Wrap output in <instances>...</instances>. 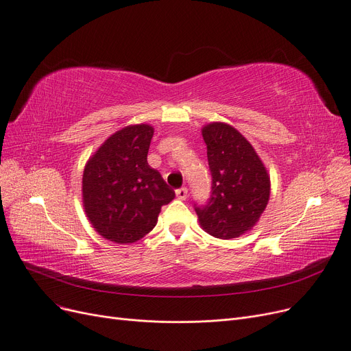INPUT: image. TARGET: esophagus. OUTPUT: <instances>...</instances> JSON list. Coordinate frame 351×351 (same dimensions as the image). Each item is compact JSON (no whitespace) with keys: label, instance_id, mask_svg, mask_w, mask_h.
Here are the masks:
<instances>
[{"label":"esophagus","instance_id":"obj_1","mask_svg":"<svg viewBox=\"0 0 351 351\" xmlns=\"http://www.w3.org/2000/svg\"><path fill=\"white\" fill-rule=\"evenodd\" d=\"M176 197L180 199V200H185L188 197V188L182 186V188L176 189Z\"/></svg>","mask_w":351,"mask_h":351}]
</instances>
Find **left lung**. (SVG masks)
<instances>
[{
    "label": "left lung",
    "mask_w": 351,
    "mask_h": 351,
    "mask_svg": "<svg viewBox=\"0 0 351 351\" xmlns=\"http://www.w3.org/2000/svg\"><path fill=\"white\" fill-rule=\"evenodd\" d=\"M212 176L210 197L195 204L200 226L219 239L250 230L270 196V179L253 146L230 125L213 122L202 129Z\"/></svg>",
    "instance_id": "left-lung-1"
}]
</instances>
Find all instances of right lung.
I'll list each match as a JSON object with an SVG mask.
<instances>
[{
  "label": "right lung",
  "mask_w": 351,
  "mask_h": 351,
  "mask_svg": "<svg viewBox=\"0 0 351 351\" xmlns=\"http://www.w3.org/2000/svg\"><path fill=\"white\" fill-rule=\"evenodd\" d=\"M154 136L149 125L126 126L92 156L82 176L86 216L115 243H134L149 233L163 205L175 197L160 173L147 165Z\"/></svg>",
  "instance_id": "obj_1"
}]
</instances>
